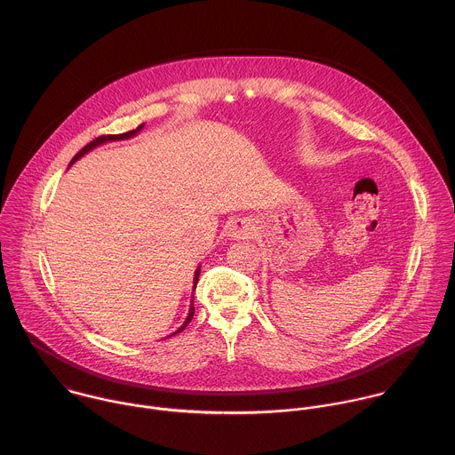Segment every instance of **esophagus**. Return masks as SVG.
Here are the masks:
<instances>
[{
  "mask_svg": "<svg viewBox=\"0 0 455 455\" xmlns=\"http://www.w3.org/2000/svg\"><path fill=\"white\" fill-rule=\"evenodd\" d=\"M251 224L247 220H235L231 226H229V236L233 240H245L251 236Z\"/></svg>",
  "mask_w": 455,
  "mask_h": 455,
  "instance_id": "1",
  "label": "esophagus"
}]
</instances>
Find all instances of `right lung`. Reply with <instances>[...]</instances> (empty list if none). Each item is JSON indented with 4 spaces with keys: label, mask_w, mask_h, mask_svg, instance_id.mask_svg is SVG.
I'll return each instance as SVG.
<instances>
[{
    "label": "right lung",
    "mask_w": 455,
    "mask_h": 455,
    "mask_svg": "<svg viewBox=\"0 0 455 455\" xmlns=\"http://www.w3.org/2000/svg\"><path fill=\"white\" fill-rule=\"evenodd\" d=\"M143 127H145V124H141L138 129H134V131H129V132H125V134H111V136H100V138H97V140H93L92 143H88L81 152L77 153L72 160H70V164H68V167L76 162V160H79L83 155H86L88 152H92L93 148H97V147H100V145H106V143H113V141H124V140H131V138H134L136 134H140L141 131H143ZM199 272H201V268L197 267V270H196V274H194V290H196V284H197V281H199ZM192 315H194V295L190 297V307H188V314H187V319L183 321V324L174 331V333H180L181 330H185V326L190 323V319H192ZM174 333H171V335H174ZM169 335V337H171Z\"/></svg>",
    "instance_id": "right-lung-1"
}]
</instances>
